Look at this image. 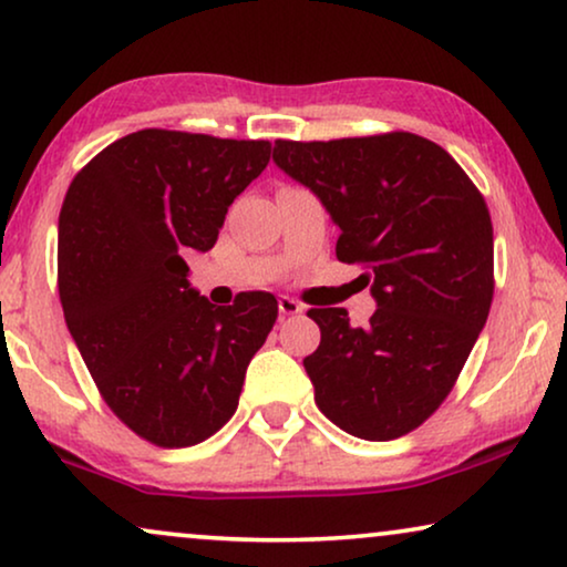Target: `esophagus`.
I'll list each match as a JSON object with an SVG mask.
<instances>
[{
	"mask_svg": "<svg viewBox=\"0 0 567 567\" xmlns=\"http://www.w3.org/2000/svg\"><path fill=\"white\" fill-rule=\"evenodd\" d=\"M301 309H305V307H301L297 299H291V297H281V299H278V312H281V317L299 315Z\"/></svg>",
	"mask_w": 567,
	"mask_h": 567,
	"instance_id": "1",
	"label": "esophagus"
}]
</instances>
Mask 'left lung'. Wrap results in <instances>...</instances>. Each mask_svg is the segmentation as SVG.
I'll return each instance as SVG.
<instances>
[{"label": "left lung", "mask_w": 567, "mask_h": 567, "mask_svg": "<svg viewBox=\"0 0 567 567\" xmlns=\"http://www.w3.org/2000/svg\"><path fill=\"white\" fill-rule=\"evenodd\" d=\"M274 162L307 185L363 266L377 312L309 309L320 348L305 359L315 402L351 436L392 441L436 413L493 301V221L483 193L429 138L390 131L332 142L278 138Z\"/></svg>", "instance_id": "obj_1"}]
</instances>
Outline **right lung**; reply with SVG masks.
<instances>
[{"label": "right lung", "instance_id": "1", "mask_svg": "<svg viewBox=\"0 0 567 567\" xmlns=\"http://www.w3.org/2000/svg\"><path fill=\"white\" fill-rule=\"evenodd\" d=\"M270 142L144 128L105 146L59 214L66 328L107 408L154 446L183 449L235 415L247 363L278 317L268 291L216 307L190 289V250H212Z\"/></svg>", "mask_w": 567, "mask_h": 567}]
</instances>
